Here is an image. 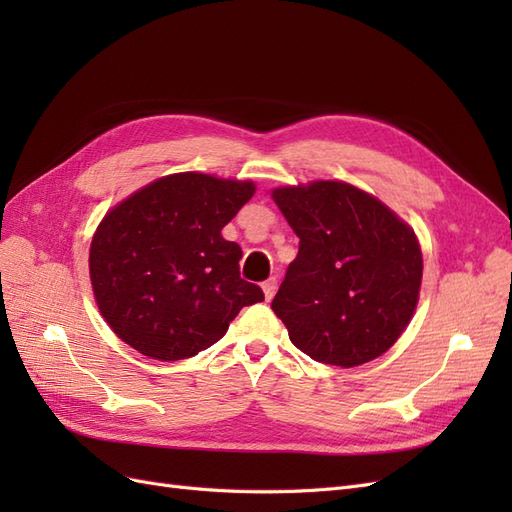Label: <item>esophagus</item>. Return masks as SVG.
Listing matches in <instances>:
<instances>
[{"instance_id": "esophagus-1", "label": "esophagus", "mask_w": 512, "mask_h": 512, "mask_svg": "<svg viewBox=\"0 0 512 512\" xmlns=\"http://www.w3.org/2000/svg\"><path fill=\"white\" fill-rule=\"evenodd\" d=\"M262 290H265V299L271 301L275 297V292H277V280H275V277H269V280L262 284Z\"/></svg>"}]
</instances>
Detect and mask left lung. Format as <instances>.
Returning a JSON list of instances; mask_svg holds the SVG:
<instances>
[{
    "label": "left lung",
    "mask_w": 512,
    "mask_h": 512,
    "mask_svg": "<svg viewBox=\"0 0 512 512\" xmlns=\"http://www.w3.org/2000/svg\"><path fill=\"white\" fill-rule=\"evenodd\" d=\"M271 196L299 237L271 303L290 342L318 363L374 361L416 309L423 254L414 230L344 181L286 185Z\"/></svg>",
    "instance_id": "obj_1"
}]
</instances>
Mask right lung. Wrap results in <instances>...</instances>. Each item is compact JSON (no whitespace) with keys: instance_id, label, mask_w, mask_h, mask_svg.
<instances>
[{"instance_id":"obj_1","label":"right lung","mask_w":512,"mask_h":512,"mask_svg":"<svg viewBox=\"0 0 512 512\" xmlns=\"http://www.w3.org/2000/svg\"><path fill=\"white\" fill-rule=\"evenodd\" d=\"M256 192L252 181L177 173L104 215L89 250L100 314L117 337L158 361L207 350L265 294L239 273L241 247L222 228Z\"/></svg>"}]
</instances>
